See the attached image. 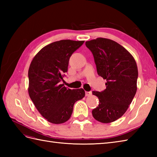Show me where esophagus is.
Instances as JSON below:
<instances>
[{
    "instance_id": "1",
    "label": "esophagus",
    "mask_w": 157,
    "mask_h": 157,
    "mask_svg": "<svg viewBox=\"0 0 157 157\" xmlns=\"http://www.w3.org/2000/svg\"><path fill=\"white\" fill-rule=\"evenodd\" d=\"M92 95V92H86V96H90Z\"/></svg>"
}]
</instances>
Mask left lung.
Listing matches in <instances>:
<instances>
[{
    "mask_svg": "<svg viewBox=\"0 0 157 157\" xmlns=\"http://www.w3.org/2000/svg\"><path fill=\"white\" fill-rule=\"evenodd\" d=\"M86 46L94 56L98 75L106 80L105 90L92 92L99 99L92 115L101 123L113 122L126 112L137 91L136 62L124 47L112 40L98 38L86 42Z\"/></svg>",
    "mask_w": 157,
    "mask_h": 157,
    "instance_id": "1",
    "label": "left lung"
}]
</instances>
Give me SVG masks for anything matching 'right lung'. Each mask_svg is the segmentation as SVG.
<instances>
[{
	"instance_id": "add662e5",
	"label": "right lung",
	"mask_w": 157,
	"mask_h": 157,
	"mask_svg": "<svg viewBox=\"0 0 157 157\" xmlns=\"http://www.w3.org/2000/svg\"><path fill=\"white\" fill-rule=\"evenodd\" d=\"M84 41L62 40L49 44L33 59L28 71V93L41 115L60 124L71 117L73 105L84 97L82 88L71 90L61 84L69 58Z\"/></svg>"
}]
</instances>
